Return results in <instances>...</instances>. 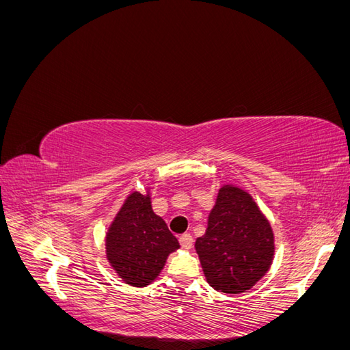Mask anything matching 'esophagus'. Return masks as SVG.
Listing matches in <instances>:
<instances>
[{"label": "esophagus", "mask_w": 350, "mask_h": 350, "mask_svg": "<svg viewBox=\"0 0 350 350\" xmlns=\"http://www.w3.org/2000/svg\"><path fill=\"white\" fill-rule=\"evenodd\" d=\"M179 243H181V247L184 250H191L193 248V243H194V239H193V237L189 235V234H185V235H183L181 238H179Z\"/></svg>", "instance_id": "34e87169"}]
</instances>
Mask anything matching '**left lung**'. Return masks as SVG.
<instances>
[{
  "label": "left lung",
  "mask_w": 350,
  "mask_h": 350,
  "mask_svg": "<svg viewBox=\"0 0 350 350\" xmlns=\"http://www.w3.org/2000/svg\"><path fill=\"white\" fill-rule=\"evenodd\" d=\"M196 251L208 284L237 295L251 289L271 266L274 235L256 201L235 185L219 189L206 234Z\"/></svg>",
  "instance_id": "left-lung-1"
}]
</instances>
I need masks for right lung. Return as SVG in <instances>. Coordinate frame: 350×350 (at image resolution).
<instances>
[{"instance_id":"add662e5","label":"right lung","mask_w":350,"mask_h":350,"mask_svg":"<svg viewBox=\"0 0 350 350\" xmlns=\"http://www.w3.org/2000/svg\"><path fill=\"white\" fill-rule=\"evenodd\" d=\"M179 248L165 220L152 208L150 194L131 193L107 234V258L115 273L135 288H144Z\"/></svg>"}]
</instances>
